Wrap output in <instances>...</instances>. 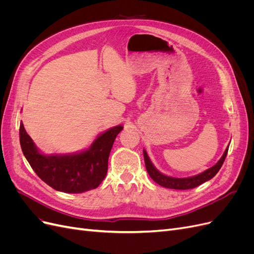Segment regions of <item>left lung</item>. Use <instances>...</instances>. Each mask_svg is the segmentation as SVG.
I'll list each match as a JSON object with an SVG mask.
<instances>
[{
  "instance_id": "1",
  "label": "left lung",
  "mask_w": 254,
  "mask_h": 254,
  "mask_svg": "<svg viewBox=\"0 0 254 254\" xmlns=\"http://www.w3.org/2000/svg\"><path fill=\"white\" fill-rule=\"evenodd\" d=\"M228 149H229V146L226 148L224 155H222V157L219 159L218 162L214 166L210 167L209 170L204 171L201 174L193 176V177H189V178H175V177L163 175L162 173H160L155 166H153L145 149L143 150V155H144L145 166H146V170H147L148 175L150 176V178L153 181L159 184V186L167 188V189H174V190H190V189H194L198 186H200V184L204 183L205 181L212 179L213 177L218 173L221 165L225 162Z\"/></svg>"
}]
</instances>
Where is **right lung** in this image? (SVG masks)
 <instances>
[{
  "label": "right lung",
  "instance_id": "right-lung-1",
  "mask_svg": "<svg viewBox=\"0 0 254 254\" xmlns=\"http://www.w3.org/2000/svg\"><path fill=\"white\" fill-rule=\"evenodd\" d=\"M123 126L99 134L87 150L71 155H43L20 123V144L38 177L54 190L78 194L96 189L108 171V159L115 137Z\"/></svg>",
  "mask_w": 254,
  "mask_h": 254
}]
</instances>
